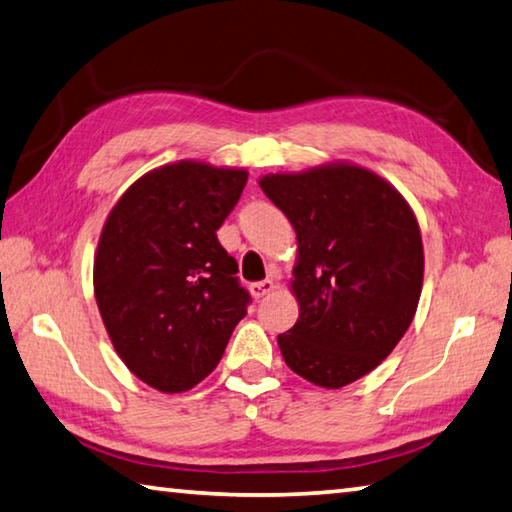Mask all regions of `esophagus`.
<instances>
[{
    "mask_svg": "<svg viewBox=\"0 0 512 512\" xmlns=\"http://www.w3.org/2000/svg\"><path fill=\"white\" fill-rule=\"evenodd\" d=\"M250 288V293H253V297H264V295H268L275 288V284H273V280H262V282H253L248 286Z\"/></svg>",
    "mask_w": 512,
    "mask_h": 512,
    "instance_id": "esophagus-1",
    "label": "esophagus"
}]
</instances>
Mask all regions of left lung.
Wrapping results in <instances>:
<instances>
[{"instance_id": "1", "label": "left lung", "mask_w": 512, "mask_h": 512, "mask_svg": "<svg viewBox=\"0 0 512 512\" xmlns=\"http://www.w3.org/2000/svg\"><path fill=\"white\" fill-rule=\"evenodd\" d=\"M262 190L297 232L300 318L277 336L286 365L338 389L378 367L405 336L423 286L414 212L356 165L264 176Z\"/></svg>"}]
</instances>
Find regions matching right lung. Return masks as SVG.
Returning <instances> with one entry per match:
<instances>
[{"mask_svg":"<svg viewBox=\"0 0 512 512\" xmlns=\"http://www.w3.org/2000/svg\"><path fill=\"white\" fill-rule=\"evenodd\" d=\"M244 170L181 161L145 174L102 228L94 291L129 371L185 392L224 356L250 293L217 230L244 192Z\"/></svg>","mask_w":512,"mask_h":512,"instance_id":"right-lung-1","label":"right lung"}]
</instances>
